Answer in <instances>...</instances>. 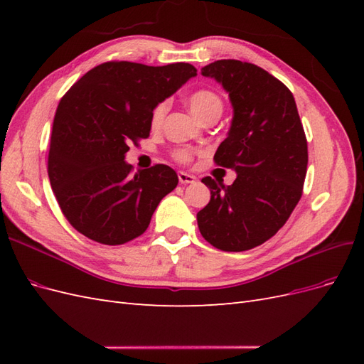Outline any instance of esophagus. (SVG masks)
Here are the masks:
<instances>
[{"label":"esophagus","instance_id":"1","mask_svg":"<svg viewBox=\"0 0 364 364\" xmlns=\"http://www.w3.org/2000/svg\"><path fill=\"white\" fill-rule=\"evenodd\" d=\"M179 182L181 183H183V185H186V183H194L196 182V178L193 174H188V173H185V171H179Z\"/></svg>","mask_w":364,"mask_h":364}]
</instances>
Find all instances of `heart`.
Returning <instances> with one entry per match:
<instances>
[{
    "label": "heart",
    "instance_id": "1",
    "mask_svg": "<svg viewBox=\"0 0 364 364\" xmlns=\"http://www.w3.org/2000/svg\"><path fill=\"white\" fill-rule=\"evenodd\" d=\"M188 106L191 109V112L197 118L203 119L211 114H222L223 102H222V98L218 97V94H215L211 90H197L190 94ZM167 109H168L167 100H162L155 107H153L151 118H150L151 127H159L162 124L164 117H165V114H167ZM194 155L196 153L191 149H186V147H182V149H178L173 151V158L185 165L193 162Z\"/></svg>",
    "mask_w": 364,
    "mask_h": 364
}]
</instances>
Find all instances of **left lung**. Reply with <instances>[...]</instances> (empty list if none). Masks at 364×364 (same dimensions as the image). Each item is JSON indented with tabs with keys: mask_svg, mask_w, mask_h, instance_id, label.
<instances>
[{
	"mask_svg": "<svg viewBox=\"0 0 364 364\" xmlns=\"http://www.w3.org/2000/svg\"><path fill=\"white\" fill-rule=\"evenodd\" d=\"M229 92L234 119L214 162L234 168L225 185L206 176L211 200L197 213L202 237L225 252L262 245L285 225L304 191L308 146L291 91L258 65L223 59L206 65Z\"/></svg>",
	"mask_w": 364,
	"mask_h": 364,
	"instance_id": "8db88e82",
	"label": "left lung"
}]
</instances>
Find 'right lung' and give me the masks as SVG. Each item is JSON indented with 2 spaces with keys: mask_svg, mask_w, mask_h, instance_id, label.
<instances>
[{
  "mask_svg": "<svg viewBox=\"0 0 364 364\" xmlns=\"http://www.w3.org/2000/svg\"><path fill=\"white\" fill-rule=\"evenodd\" d=\"M197 70L109 60L97 65L62 97L54 115L48 178L70 225L97 243L124 245L146 232L165 196L178 186L168 165L132 174L129 144L150 135L151 111Z\"/></svg>",
  "mask_w": 364,
  "mask_h": 364,
  "instance_id": "1",
  "label": "right lung"
}]
</instances>
